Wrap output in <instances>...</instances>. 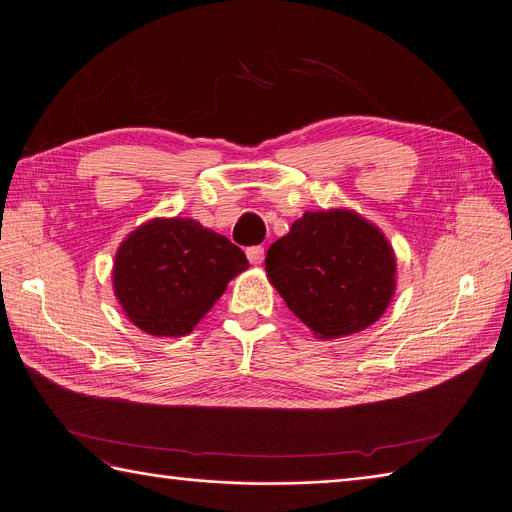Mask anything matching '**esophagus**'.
Listing matches in <instances>:
<instances>
[{
	"label": "esophagus",
	"mask_w": 512,
	"mask_h": 512,
	"mask_svg": "<svg viewBox=\"0 0 512 512\" xmlns=\"http://www.w3.org/2000/svg\"><path fill=\"white\" fill-rule=\"evenodd\" d=\"M246 257H249L253 266H259V263H263V257H266V251H263V246H251V249H246Z\"/></svg>",
	"instance_id": "esophagus-1"
}]
</instances>
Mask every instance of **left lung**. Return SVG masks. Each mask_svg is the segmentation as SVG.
<instances>
[{
	"label": "left lung",
	"mask_w": 512,
	"mask_h": 512,
	"mask_svg": "<svg viewBox=\"0 0 512 512\" xmlns=\"http://www.w3.org/2000/svg\"><path fill=\"white\" fill-rule=\"evenodd\" d=\"M266 272L318 339L365 331L396 289V257L380 227L348 208L308 211L268 251Z\"/></svg>",
	"instance_id": "8db88e82"
}]
</instances>
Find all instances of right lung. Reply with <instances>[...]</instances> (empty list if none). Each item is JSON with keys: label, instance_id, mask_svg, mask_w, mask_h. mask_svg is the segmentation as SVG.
<instances>
[{"label": "right lung", "instance_id": "right-lung-1", "mask_svg": "<svg viewBox=\"0 0 512 512\" xmlns=\"http://www.w3.org/2000/svg\"><path fill=\"white\" fill-rule=\"evenodd\" d=\"M249 268L225 236L187 217H156L130 232L111 270L128 320L154 337H183Z\"/></svg>", "mask_w": 512, "mask_h": 512}]
</instances>
